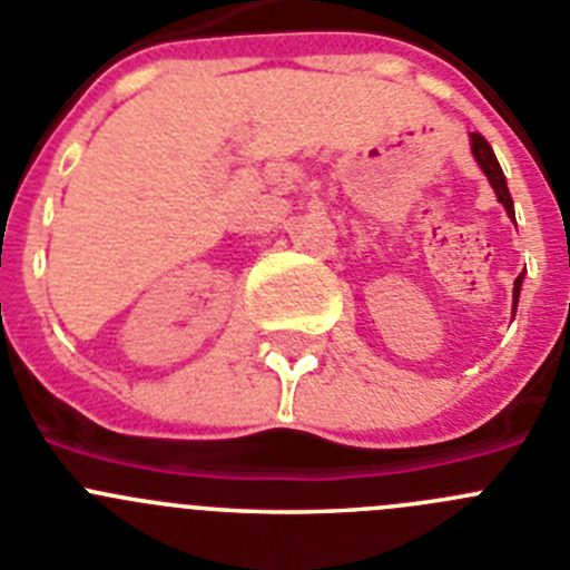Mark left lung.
<instances>
[{
  "label": "left lung",
  "instance_id": "8db88e82",
  "mask_svg": "<svg viewBox=\"0 0 570 570\" xmlns=\"http://www.w3.org/2000/svg\"><path fill=\"white\" fill-rule=\"evenodd\" d=\"M470 142H473V156H475V161H479L481 170H484L487 178H490V184H492V189H495L498 200H501V204H503V209H507V213H509V218H514L512 195H509L507 176H503V170H501V165H498L495 154H492L490 142H487V139L481 137V134H473V137H470ZM520 282H523V274H520L518 279H514V307H518Z\"/></svg>",
  "mask_w": 570,
  "mask_h": 570
}]
</instances>
